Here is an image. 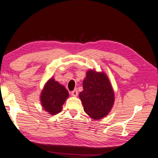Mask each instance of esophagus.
Listing matches in <instances>:
<instances>
[{"instance_id": "esophagus-1", "label": "esophagus", "mask_w": 158, "mask_h": 158, "mask_svg": "<svg viewBox=\"0 0 158 158\" xmlns=\"http://www.w3.org/2000/svg\"><path fill=\"white\" fill-rule=\"evenodd\" d=\"M71 94H72L73 97H77V95H78V90H77V89H74V90L71 92Z\"/></svg>"}]
</instances>
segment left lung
I'll return each mask as SVG.
<instances>
[{
  "label": "left lung",
  "mask_w": 158,
  "mask_h": 158,
  "mask_svg": "<svg viewBox=\"0 0 158 158\" xmlns=\"http://www.w3.org/2000/svg\"><path fill=\"white\" fill-rule=\"evenodd\" d=\"M83 88L79 96L84 112L93 120L106 116L115 101L114 89L106 74L89 70L83 81Z\"/></svg>",
  "instance_id": "8db88e82"
}]
</instances>
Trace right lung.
<instances>
[{
    "label": "right lung",
    "mask_w": 158,
    "mask_h": 158,
    "mask_svg": "<svg viewBox=\"0 0 158 158\" xmlns=\"http://www.w3.org/2000/svg\"><path fill=\"white\" fill-rule=\"evenodd\" d=\"M69 97V92L66 88L51 77L45 83L40 98L43 109L51 115H55L61 112Z\"/></svg>",
    "instance_id": "add662e5"
}]
</instances>
